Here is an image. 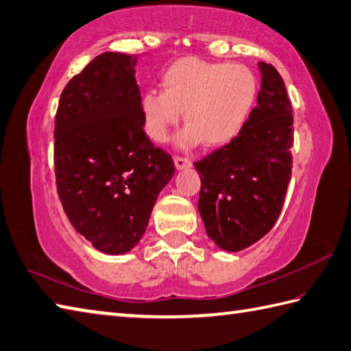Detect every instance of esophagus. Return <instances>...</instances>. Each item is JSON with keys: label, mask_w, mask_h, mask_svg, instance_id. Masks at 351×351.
<instances>
[{"label": "esophagus", "mask_w": 351, "mask_h": 351, "mask_svg": "<svg viewBox=\"0 0 351 351\" xmlns=\"http://www.w3.org/2000/svg\"><path fill=\"white\" fill-rule=\"evenodd\" d=\"M175 167L178 170H185V169H190L191 167V161L189 158H181V156H175Z\"/></svg>", "instance_id": "34e87169"}]
</instances>
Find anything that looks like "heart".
<instances>
[{
    "label": "heart",
    "instance_id": "b5f03b06",
    "mask_svg": "<svg viewBox=\"0 0 351 351\" xmlns=\"http://www.w3.org/2000/svg\"><path fill=\"white\" fill-rule=\"evenodd\" d=\"M162 89H149L140 101L144 132L155 143L169 138L170 129L189 123L176 136V147L190 150L207 141L222 147L248 125L258 99V79L251 68L184 58L161 77Z\"/></svg>",
    "mask_w": 351,
    "mask_h": 351
}]
</instances>
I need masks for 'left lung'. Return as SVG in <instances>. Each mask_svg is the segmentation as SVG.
<instances>
[{
  "label": "left lung",
  "instance_id": "8db88e82",
  "mask_svg": "<svg viewBox=\"0 0 351 351\" xmlns=\"http://www.w3.org/2000/svg\"><path fill=\"white\" fill-rule=\"evenodd\" d=\"M257 106L237 138L195 162L201 175L197 210L219 248L242 251L271 231L292 176L293 117L285 82L271 64Z\"/></svg>",
  "mask_w": 351,
  "mask_h": 351
}]
</instances>
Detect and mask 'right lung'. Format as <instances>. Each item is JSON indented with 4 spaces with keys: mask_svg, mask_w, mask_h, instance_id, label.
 <instances>
[{
    "mask_svg": "<svg viewBox=\"0 0 351 351\" xmlns=\"http://www.w3.org/2000/svg\"><path fill=\"white\" fill-rule=\"evenodd\" d=\"M135 64L130 54H99L68 82L54 121L62 207L74 230L109 256L140 242L175 173L171 156L143 130Z\"/></svg>",
    "mask_w": 351,
    "mask_h": 351,
    "instance_id": "1",
    "label": "right lung"
}]
</instances>
